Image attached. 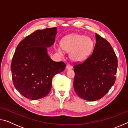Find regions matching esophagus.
<instances>
[{
    "mask_svg": "<svg viewBox=\"0 0 128 128\" xmlns=\"http://www.w3.org/2000/svg\"><path fill=\"white\" fill-rule=\"evenodd\" d=\"M66 69H72V66H70V64H67L66 66Z\"/></svg>",
    "mask_w": 128,
    "mask_h": 128,
    "instance_id": "obj_1",
    "label": "esophagus"
}]
</instances>
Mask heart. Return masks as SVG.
<instances>
[{"label": "heart", "mask_w": 128, "mask_h": 128, "mask_svg": "<svg viewBox=\"0 0 128 128\" xmlns=\"http://www.w3.org/2000/svg\"><path fill=\"white\" fill-rule=\"evenodd\" d=\"M61 47L56 50L61 55L63 50L70 52V58L73 61L82 62L89 57L94 47V42L92 38L80 34H71L65 36L62 40Z\"/></svg>", "instance_id": "1"}]
</instances>
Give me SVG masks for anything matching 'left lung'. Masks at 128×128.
<instances>
[{
    "label": "left lung",
    "mask_w": 128,
    "mask_h": 128,
    "mask_svg": "<svg viewBox=\"0 0 128 128\" xmlns=\"http://www.w3.org/2000/svg\"><path fill=\"white\" fill-rule=\"evenodd\" d=\"M92 54L82 63L73 66V86L80 98L95 101L104 96L114 85L118 59L110 43L95 33Z\"/></svg>",
    "instance_id": "obj_1"
}]
</instances>
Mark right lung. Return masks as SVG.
Wrapping results in <instances>:
<instances>
[{
	"instance_id": "add662e5",
	"label": "right lung",
	"mask_w": 128,
	"mask_h": 128,
	"mask_svg": "<svg viewBox=\"0 0 128 128\" xmlns=\"http://www.w3.org/2000/svg\"><path fill=\"white\" fill-rule=\"evenodd\" d=\"M56 34V27L37 30L16 47L10 65L13 83L25 98L36 100L46 96L53 77L66 68L64 62H54L47 54Z\"/></svg>"
}]
</instances>
